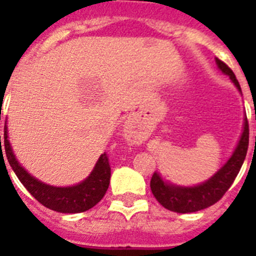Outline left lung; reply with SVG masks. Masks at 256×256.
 Returning <instances> with one entry per match:
<instances>
[{
	"label": "left lung",
	"mask_w": 256,
	"mask_h": 256,
	"mask_svg": "<svg viewBox=\"0 0 256 256\" xmlns=\"http://www.w3.org/2000/svg\"><path fill=\"white\" fill-rule=\"evenodd\" d=\"M219 69L224 74L230 76L232 82L241 91L240 83L236 76L230 66L222 60L216 58ZM248 148V122L245 120V126L237 148L230 156L227 164L208 182L196 187H178L166 184L162 182L158 173H154L150 180L152 195L165 209L176 212H194L209 208L218 202L226 192L228 191L234 180H236L240 169L242 166Z\"/></svg>",
	"instance_id": "left-lung-1"
}]
</instances>
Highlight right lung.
<instances>
[{
    "label": "right lung",
    "mask_w": 256,
    "mask_h": 256,
    "mask_svg": "<svg viewBox=\"0 0 256 256\" xmlns=\"http://www.w3.org/2000/svg\"><path fill=\"white\" fill-rule=\"evenodd\" d=\"M1 142V136H0ZM4 148L8 164L15 172L20 182L24 184L33 198L51 210L58 212H83L91 209L104 198L108 188L112 168L108 164V154L104 152L97 162L91 176L82 183L73 187H52L40 182L26 173L16 162L10 144L8 141V130L4 126ZM4 156V155H2Z\"/></svg>",
    "instance_id": "obj_1"
}]
</instances>
